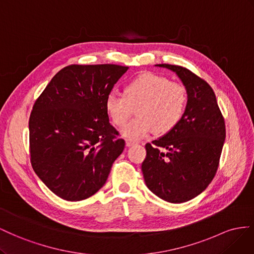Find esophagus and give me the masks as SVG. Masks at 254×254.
I'll use <instances>...</instances> for the list:
<instances>
[{
  "mask_svg": "<svg viewBox=\"0 0 254 254\" xmlns=\"http://www.w3.org/2000/svg\"><path fill=\"white\" fill-rule=\"evenodd\" d=\"M126 143H127V147H131V146H134V144H135L136 142L133 141V140H131V139H127V140H126Z\"/></svg>",
  "mask_w": 254,
  "mask_h": 254,
  "instance_id": "1",
  "label": "esophagus"
}]
</instances>
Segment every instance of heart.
I'll list each match as a JSON object with an SVG mask.
<instances>
[{"label":"heart","mask_w":254,"mask_h":254,"mask_svg":"<svg viewBox=\"0 0 254 254\" xmlns=\"http://www.w3.org/2000/svg\"><path fill=\"white\" fill-rule=\"evenodd\" d=\"M187 104L185 87L168 78L144 73L127 84L125 95L111 91L105 99L108 117L115 126L125 125L136 107L137 117L121 128V134L138 140L154 131L169 133L182 119Z\"/></svg>","instance_id":"heart-1"}]
</instances>
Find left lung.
<instances>
[{
  "instance_id": "1",
  "label": "left lung",
  "mask_w": 254,
  "mask_h": 254,
  "mask_svg": "<svg viewBox=\"0 0 254 254\" xmlns=\"http://www.w3.org/2000/svg\"><path fill=\"white\" fill-rule=\"evenodd\" d=\"M155 66L176 72L185 86L187 104L172 131L146 144L141 171L146 185L158 198L183 203L212 182L226 139V126L212 87L204 79L176 64Z\"/></svg>"
}]
</instances>
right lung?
<instances>
[{
    "mask_svg": "<svg viewBox=\"0 0 254 254\" xmlns=\"http://www.w3.org/2000/svg\"><path fill=\"white\" fill-rule=\"evenodd\" d=\"M128 67L71 64L36 100L28 121L31 163L49 190L67 201L102 187L126 146L111 123L106 96Z\"/></svg>",
    "mask_w": 254,
    "mask_h": 254,
    "instance_id": "add662e5",
    "label": "right lung"
}]
</instances>
